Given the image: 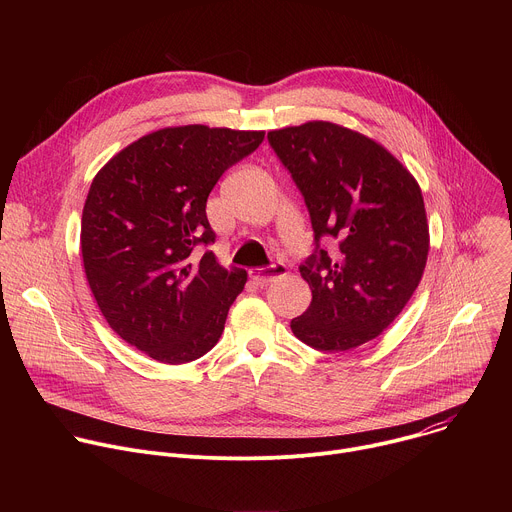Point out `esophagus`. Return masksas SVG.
<instances>
[{"label":"esophagus","mask_w":512,"mask_h":512,"mask_svg":"<svg viewBox=\"0 0 512 512\" xmlns=\"http://www.w3.org/2000/svg\"><path fill=\"white\" fill-rule=\"evenodd\" d=\"M249 273H251V277H253L259 285H267V283L275 281L277 277H283V275H285V265L275 263V265H269V267H253Z\"/></svg>","instance_id":"obj_1"}]
</instances>
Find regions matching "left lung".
<instances>
[{"instance_id":"1","label":"left lung","mask_w":512,"mask_h":512,"mask_svg":"<svg viewBox=\"0 0 512 512\" xmlns=\"http://www.w3.org/2000/svg\"><path fill=\"white\" fill-rule=\"evenodd\" d=\"M310 210L318 249L302 277L312 304L291 330L318 350H350L383 334L403 312L425 271L429 225L413 174L373 137L332 121L267 133Z\"/></svg>"}]
</instances>
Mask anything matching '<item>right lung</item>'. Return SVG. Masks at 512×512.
Returning a JSON list of instances; mask_svg holds the SVG:
<instances>
[{"mask_svg":"<svg viewBox=\"0 0 512 512\" xmlns=\"http://www.w3.org/2000/svg\"><path fill=\"white\" fill-rule=\"evenodd\" d=\"M265 131L178 125L115 154L93 178L83 221L85 275L107 324L164 364L206 354L221 338L247 271L212 251L206 200Z\"/></svg>","mask_w":512,"mask_h":512,"instance_id":"add662e5","label":"right lung"}]
</instances>
